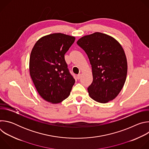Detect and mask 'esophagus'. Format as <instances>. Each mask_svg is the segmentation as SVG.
Here are the masks:
<instances>
[{
	"instance_id": "34e87169",
	"label": "esophagus",
	"mask_w": 149,
	"mask_h": 149,
	"mask_svg": "<svg viewBox=\"0 0 149 149\" xmlns=\"http://www.w3.org/2000/svg\"><path fill=\"white\" fill-rule=\"evenodd\" d=\"M81 74H79L78 75H77V79H79L80 78H81Z\"/></svg>"
}]
</instances>
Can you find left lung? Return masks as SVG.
Segmentation results:
<instances>
[{
	"label": "left lung",
	"instance_id": "obj_1",
	"mask_svg": "<svg viewBox=\"0 0 149 149\" xmlns=\"http://www.w3.org/2000/svg\"><path fill=\"white\" fill-rule=\"evenodd\" d=\"M77 44L86 52L91 65L93 81L88 88L90 97L101 103L114 100L127 77L123 48L114 38L100 32L84 36Z\"/></svg>",
	"mask_w": 149,
	"mask_h": 149
}]
</instances>
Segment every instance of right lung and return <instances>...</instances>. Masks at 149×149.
Listing matches in <instances>:
<instances>
[{"instance_id":"obj_1","label":"right lung","mask_w":149,"mask_h":149,"mask_svg":"<svg viewBox=\"0 0 149 149\" xmlns=\"http://www.w3.org/2000/svg\"><path fill=\"white\" fill-rule=\"evenodd\" d=\"M75 39L65 34L52 33L40 38L32 48L30 75L39 94L48 102H61L70 94L75 79L64 55Z\"/></svg>"}]
</instances>
